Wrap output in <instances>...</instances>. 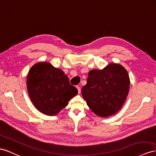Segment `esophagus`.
Segmentation results:
<instances>
[{
    "instance_id": "obj_1",
    "label": "esophagus",
    "mask_w": 156,
    "mask_h": 156,
    "mask_svg": "<svg viewBox=\"0 0 156 156\" xmlns=\"http://www.w3.org/2000/svg\"><path fill=\"white\" fill-rule=\"evenodd\" d=\"M76 88H77V90H78V94L80 93V91H81V88H80V87L79 86H76Z\"/></svg>"
}]
</instances>
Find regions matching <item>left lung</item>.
<instances>
[{"instance_id": "1", "label": "left lung", "mask_w": 156, "mask_h": 156, "mask_svg": "<svg viewBox=\"0 0 156 156\" xmlns=\"http://www.w3.org/2000/svg\"><path fill=\"white\" fill-rule=\"evenodd\" d=\"M130 87L126 69L111 63L103 70H91L82 94L94 113L106 117L116 113L125 103Z\"/></svg>"}]
</instances>
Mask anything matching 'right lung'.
<instances>
[{"label": "right lung", "mask_w": 156, "mask_h": 156, "mask_svg": "<svg viewBox=\"0 0 156 156\" xmlns=\"http://www.w3.org/2000/svg\"><path fill=\"white\" fill-rule=\"evenodd\" d=\"M27 87L35 107L50 116L57 114L78 94L67 76L47 62H39L31 68Z\"/></svg>", "instance_id": "right-lung-1"}]
</instances>
